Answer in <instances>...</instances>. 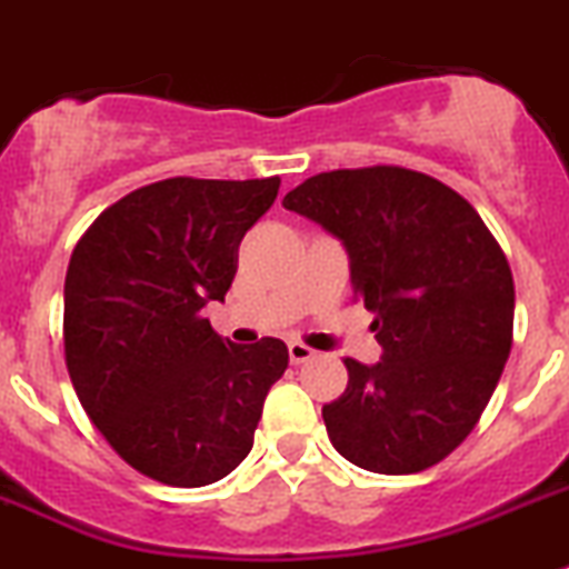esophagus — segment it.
Wrapping results in <instances>:
<instances>
[{"label": "esophagus", "instance_id": "34e87169", "mask_svg": "<svg viewBox=\"0 0 569 569\" xmlns=\"http://www.w3.org/2000/svg\"><path fill=\"white\" fill-rule=\"evenodd\" d=\"M311 357H315V348L303 346V342H297V340L289 342V360L295 362V366H300V362H309Z\"/></svg>", "mask_w": 569, "mask_h": 569}]
</instances>
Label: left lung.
I'll return each mask as SVG.
<instances>
[{"label":"left lung","instance_id":"1","mask_svg":"<svg viewBox=\"0 0 569 569\" xmlns=\"http://www.w3.org/2000/svg\"><path fill=\"white\" fill-rule=\"evenodd\" d=\"M283 207L346 247L380 362L348 357L322 406L331 445L371 473H419L462 445L513 346V274L485 221L442 181L402 167L306 178Z\"/></svg>","mask_w":569,"mask_h":569}]
</instances>
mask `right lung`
Masks as SVG:
<instances>
[{"mask_svg": "<svg viewBox=\"0 0 569 569\" xmlns=\"http://www.w3.org/2000/svg\"><path fill=\"white\" fill-rule=\"evenodd\" d=\"M280 178H167L99 214L64 278V360L81 408L138 473L201 488L252 450L289 348L223 340L203 317Z\"/></svg>", "mask_w": 569, "mask_h": 569, "instance_id": "add662e5", "label": "right lung"}]
</instances>
